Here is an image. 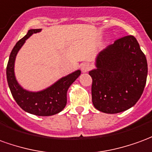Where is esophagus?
Listing matches in <instances>:
<instances>
[{"label": "esophagus", "mask_w": 152, "mask_h": 152, "mask_svg": "<svg viewBox=\"0 0 152 152\" xmlns=\"http://www.w3.org/2000/svg\"><path fill=\"white\" fill-rule=\"evenodd\" d=\"M82 71L83 72V73H86V72H88L91 69V65L89 63H84V64H82L81 66Z\"/></svg>", "instance_id": "esophagus-1"}]
</instances>
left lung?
<instances>
[{"mask_svg": "<svg viewBox=\"0 0 152 152\" xmlns=\"http://www.w3.org/2000/svg\"><path fill=\"white\" fill-rule=\"evenodd\" d=\"M96 65V69L89 72L96 109L116 114L136 104L147 82V62L134 37L115 40L99 53Z\"/></svg>", "mask_w": 152, "mask_h": 152, "instance_id": "8db88e82", "label": "left lung"}]
</instances>
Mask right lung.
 <instances>
[{
	"instance_id": "add662e5",
	"label": "right lung",
	"mask_w": 152,
	"mask_h": 152,
	"mask_svg": "<svg viewBox=\"0 0 152 152\" xmlns=\"http://www.w3.org/2000/svg\"><path fill=\"white\" fill-rule=\"evenodd\" d=\"M41 29H30L25 36L19 40L13 48L6 68V77L13 97L21 108L30 114L38 116H50L58 114L65 107L67 103V91L70 85L81 74L77 70L61 78L43 91L32 92L23 89L17 83L14 73V65L16 55L32 34Z\"/></svg>"
}]
</instances>
